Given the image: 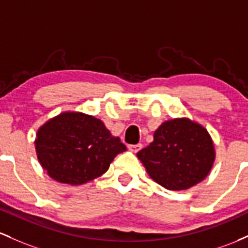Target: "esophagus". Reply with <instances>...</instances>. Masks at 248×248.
<instances>
[{"mask_svg":"<svg viewBox=\"0 0 248 248\" xmlns=\"http://www.w3.org/2000/svg\"><path fill=\"white\" fill-rule=\"evenodd\" d=\"M140 149H141V144H135V145H129V150L131 152H133V154L138 152Z\"/></svg>","mask_w":248,"mask_h":248,"instance_id":"obj_1","label":"esophagus"}]
</instances>
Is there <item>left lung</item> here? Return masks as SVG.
<instances>
[{"label":"left lung","instance_id":"1","mask_svg":"<svg viewBox=\"0 0 248 248\" xmlns=\"http://www.w3.org/2000/svg\"><path fill=\"white\" fill-rule=\"evenodd\" d=\"M137 157L155 183L182 191L207 177L216 151L204 126L188 118H176L164 122L155 131L154 141Z\"/></svg>","mask_w":248,"mask_h":248}]
</instances>
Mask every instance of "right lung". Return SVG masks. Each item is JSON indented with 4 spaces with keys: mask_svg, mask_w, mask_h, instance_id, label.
I'll use <instances>...</instances> for the list:
<instances>
[{
    "mask_svg": "<svg viewBox=\"0 0 248 248\" xmlns=\"http://www.w3.org/2000/svg\"><path fill=\"white\" fill-rule=\"evenodd\" d=\"M37 159L56 182L82 185L108 171L126 146L101 119L82 112H62L38 129Z\"/></svg>",
    "mask_w": 248,
    "mask_h": 248,
    "instance_id": "right-lung-1",
    "label": "right lung"
}]
</instances>
